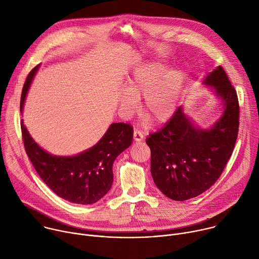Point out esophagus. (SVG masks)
<instances>
[{
  "mask_svg": "<svg viewBox=\"0 0 259 259\" xmlns=\"http://www.w3.org/2000/svg\"><path fill=\"white\" fill-rule=\"evenodd\" d=\"M133 137L135 141H141L143 139V133L140 130L135 129L133 132Z\"/></svg>",
  "mask_w": 259,
  "mask_h": 259,
  "instance_id": "34e87169",
  "label": "esophagus"
}]
</instances>
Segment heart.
<instances>
[{"label":"heart","instance_id":"heart-1","mask_svg":"<svg viewBox=\"0 0 259 259\" xmlns=\"http://www.w3.org/2000/svg\"><path fill=\"white\" fill-rule=\"evenodd\" d=\"M184 85V72L178 68L167 70L162 62H150L137 67L125 83V91L118 96L120 110L131 116L141 99L142 114L157 123L168 121L175 113Z\"/></svg>","mask_w":259,"mask_h":259}]
</instances>
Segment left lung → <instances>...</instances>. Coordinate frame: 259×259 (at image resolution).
<instances>
[{
	"mask_svg": "<svg viewBox=\"0 0 259 259\" xmlns=\"http://www.w3.org/2000/svg\"><path fill=\"white\" fill-rule=\"evenodd\" d=\"M204 85L213 87L224 102V113L209 129L195 126L179 106L169 122L146 138L151 173L168 198L186 201L210 189L229 162L239 131L240 106L235 88L220 65L207 73Z\"/></svg>",
	"mask_w": 259,
	"mask_h": 259,
	"instance_id": "obj_1",
	"label": "left lung"
}]
</instances>
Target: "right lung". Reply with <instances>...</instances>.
Masks as SVG:
<instances>
[{
    "label": "right lung",
    "instance_id": "right-lung-1",
    "mask_svg": "<svg viewBox=\"0 0 259 259\" xmlns=\"http://www.w3.org/2000/svg\"><path fill=\"white\" fill-rule=\"evenodd\" d=\"M36 65L23 85L20 112L31 81L39 69ZM21 132L26 155L47 187L58 197L75 204L90 205L99 201L112 188L113 164L131 145L133 128L129 124L114 123L102 138L89 150L71 157L53 156L36 143L21 120Z\"/></svg>",
    "mask_w": 259,
    "mask_h": 259
}]
</instances>
